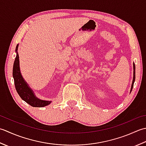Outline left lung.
Masks as SVG:
<instances>
[{
	"mask_svg": "<svg viewBox=\"0 0 146 146\" xmlns=\"http://www.w3.org/2000/svg\"><path fill=\"white\" fill-rule=\"evenodd\" d=\"M133 81H132V84L131 86V90H130V91H132L133 86V83L135 82V64H133Z\"/></svg>",
	"mask_w": 146,
	"mask_h": 146,
	"instance_id": "obj_1",
	"label": "left lung"
}]
</instances>
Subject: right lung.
<instances>
[{
    "mask_svg": "<svg viewBox=\"0 0 146 146\" xmlns=\"http://www.w3.org/2000/svg\"><path fill=\"white\" fill-rule=\"evenodd\" d=\"M19 44H17L16 48V56L15 58L13 65V76L14 80L15 88L23 100L25 101L29 105L33 107H44L50 105L51 101L41 100L35 96L34 92L23 79V77L20 72L19 67V55L17 53V48Z\"/></svg>",
    "mask_w": 146,
    "mask_h": 146,
    "instance_id": "obj_1",
    "label": "right lung"
}]
</instances>
